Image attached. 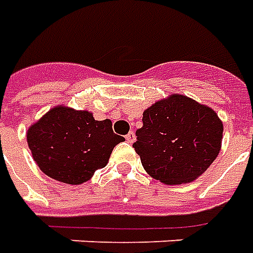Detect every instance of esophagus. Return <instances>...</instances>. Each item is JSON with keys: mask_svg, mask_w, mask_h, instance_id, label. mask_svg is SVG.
I'll list each match as a JSON object with an SVG mask.
<instances>
[{"mask_svg": "<svg viewBox=\"0 0 253 253\" xmlns=\"http://www.w3.org/2000/svg\"><path fill=\"white\" fill-rule=\"evenodd\" d=\"M126 139H127V142H130V144L134 142V141H135V134H134V131L128 132V134L126 135Z\"/></svg>", "mask_w": 253, "mask_h": 253, "instance_id": "esophagus-1", "label": "esophagus"}]
</instances>
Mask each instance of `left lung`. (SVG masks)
<instances>
[{
    "label": "left lung",
    "mask_w": 253,
    "mask_h": 253,
    "mask_svg": "<svg viewBox=\"0 0 253 253\" xmlns=\"http://www.w3.org/2000/svg\"><path fill=\"white\" fill-rule=\"evenodd\" d=\"M223 125L212 109L174 94L148 108L132 148L146 172L167 185L192 182L218 156Z\"/></svg>",
    "instance_id": "8db88e82"
}]
</instances>
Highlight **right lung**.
<instances>
[{
    "instance_id": "add662e5",
    "label": "right lung",
    "mask_w": 253,
    "mask_h": 253,
    "mask_svg": "<svg viewBox=\"0 0 253 253\" xmlns=\"http://www.w3.org/2000/svg\"><path fill=\"white\" fill-rule=\"evenodd\" d=\"M122 141L109 119L94 121L87 111L65 107L49 111L27 132L28 148L41 171L70 185L90 179Z\"/></svg>"
}]
</instances>
